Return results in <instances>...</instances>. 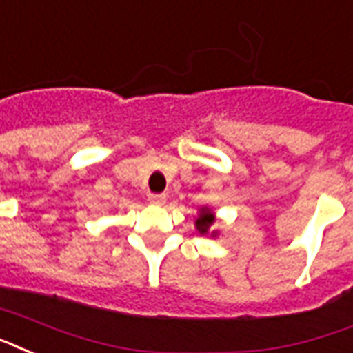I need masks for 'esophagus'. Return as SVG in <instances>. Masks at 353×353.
<instances>
[{
    "mask_svg": "<svg viewBox=\"0 0 353 353\" xmlns=\"http://www.w3.org/2000/svg\"><path fill=\"white\" fill-rule=\"evenodd\" d=\"M148 200H150V203H153V205H163L166 201V196L165 194H150L148 196Z\"/></svg>",
    "mask_w": 353,
    "mask_h": 353,
    "instance_id": "1",
    "label": "esophagus"
}]
</instances>
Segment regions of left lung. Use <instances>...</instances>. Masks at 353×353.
<instances>
[{
  "instance_id": "obj_1",
  "label": "left lung",
  "mask_w": 353,
  "mask_h": 353,
  "mask_svg": "<svg viewBox=\"0 0 353 353\" xmlns=\"http://www.w3.org/2000/svg\"><path fill=\"white\" fill-rule=\"evenodd\" d=\"M214 222V216H212V212L209 209H201L200 212V219L196 220V228L200 233H207V230L211 228V224Z\"/></svg>"
}]
</instances>
